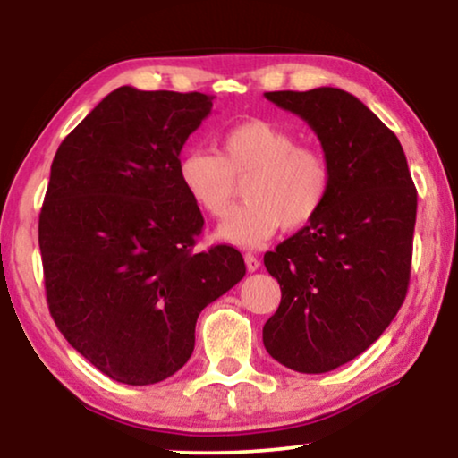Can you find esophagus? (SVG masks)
I'll return each instance as SVG.
<instances>
[{
  "instance_id": "1",
  "label": "esophagus",
  "mask_w": 458,
  "mask_h": 458,
  "mask_svg": "<svg viewBox=\"0 0 458 458\" xmlns=\"http://www.w3.org/2000/svg\"><path fill=\"white\" fill-rule=\"evenodd\" d=\"M243 260H246V267H248V271H250V273L259 271V267H260V260L256 259L254 254H250V252H248L246 256H243Z\"/></svg>"
}]
</instances>
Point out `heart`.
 I'll list each match as a JSON object with an SVG mask.
<instances>
[{
    "label": "heart",
    "instance_id": "heart-1",
    "mask_svg": "<svg viewBox=\"0 0 458 458\" xmlns=\"http://www.w3.org/2000/svg\"><path fill=\"white\" fill-rule=\"evenodd\" d=\"M279 124L243 121L218 137V154L190 149L177 165L185 196L212 218H223L243 183L246 204L216 229L223 242L259 248L279 229H300L321 215L334 190V166L321 148L296 143Z\"/></svg>",
    "mask_w": 458,
    "mask_h": 458
}]
</instances>
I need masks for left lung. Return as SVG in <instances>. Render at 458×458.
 I'll use <instances>...</instances> for the list:
<instances>
[{
  "label": "left lung",
  "instance_id": "1",
  "mask_svg": "<svg viewBox=\"0 0 458 458\" xmlns=\"http://www.w3.org/2000/svg\"><path fill=\"white\" fill-rule=\"evenodd\" d=\"M265 98L310 124L334 190L315 221L265 254L281 302L262 342L287 369L327 373L365 352L404 302L417 190L398 137L352 93L317 87Z\"/></svg>",
  "mask_w": 458,
  "mask_h": 458
}]
</instances>
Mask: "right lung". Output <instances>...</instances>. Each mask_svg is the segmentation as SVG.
<instances>
[{
	"instance_id": "right-lung-1",
	"label": "right lung",
	"mask_w": 458,
	"mask_h": 458,
	"mask_svg": "<svg viewBox=\"0 0 458 458\" xmlns=\"http://www.w3.org/2000/svg\"><path fill=\"white\" fill-rule=\"evenodd\" d=\"M206 93H108L54 156L39 215L52 318L110 379L149 386L190 360L196 321L246 275L231 246L193 252L202 212L177 165Z\"/></svg>"
}]
</instances>
